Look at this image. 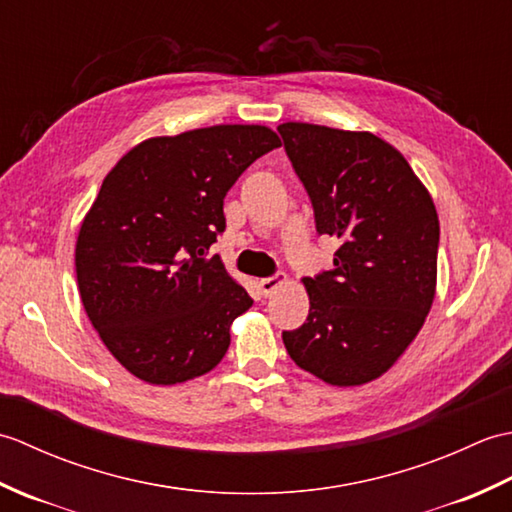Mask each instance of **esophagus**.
Wrapping results in <instances>:
<instances>
[{"mask_svg": "<svg viewBox=\"0 0 512 512\" xmlns=\"http://www.w3.org/2000/svg\"><path fill=\"white\" fill-rule=\"evenodd\" d=\"M286 281V275H275V277H266V279H262L259 281V288H262V292L264 295H273V292L284 284Z\"/></svg>", "mask_w": 512, "mask_h": 512, "instance_id": "esophagus-1", "label": "esophagus"}]
</instances>
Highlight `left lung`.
Returning <instances> with one entry per match:
<instances>
[{
	"label": "left lung",
	"mask_w": 512,
	"mask_h": 512,
	"mask_svg": "<svg viewBox=\"0 0 512 512\" xmlns=\"http://www.w3.org/2000/svg\"><path fill=\"white\" fill-rule=\"evenodd\" d=\"M279 134L317 231L341 239L334 270L301 279L310 314L284 345L323 383H372L407 352L436 299V204L405 156L372 132L288 121Z\"/></svg>",
	"instance_id": "obj_1"
}]
</instances>
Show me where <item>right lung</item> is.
<instances>
[{"mask_svg": "<svg viewBox=\"0 0 512 512\" xmlns=\"http://www.w3.org/2000/svg\"><path fill=\"white\" fill-rule=\"evenodd\" d=\"M275 147L266 125L200 127L143 140L105 176L74 268L85 314L129 374L176 385L224 358L253 299L206 250L226 228L228 189Z\"/></svg>", "mask_w": 512, "mask_h": 512, "instance_id": "right-lung-1", "label": "right lung"}]
</instances>
